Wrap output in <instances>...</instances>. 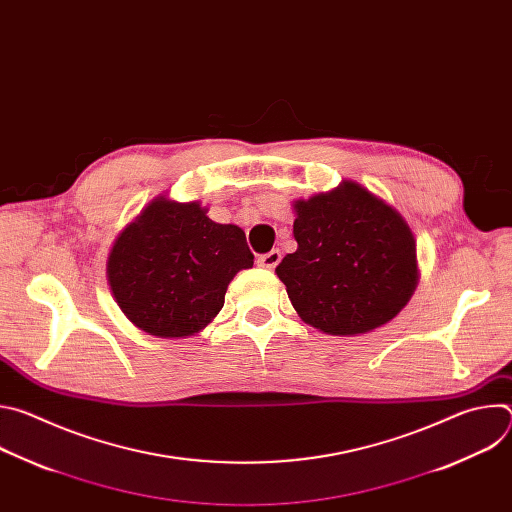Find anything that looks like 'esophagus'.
Listing matches in <instances>:
<instances>
[{
    "mask_svg": "<svg viewBox=\"0 0 512 512\" xmlns=\"http://www.w3.org/2000/svg\"><path fill=\"white\" fill-rule=\"evenodd\" d=\"M279 261H281V253H279V249H273V251L261 255V257L257 259V265H259V267H265V269H273Z\"/></svg>",
    "mask_w": 512,
    "mask_h": 512,
    "instance_id": "1",
    "label": "esophagus"
}]
</instances>
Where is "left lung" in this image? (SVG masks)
<instances>
[{
	"mask_svg": "<svg viewBox=\"0 0 512 512\" xmlns=\"http://www.w3.org/2000/svg\"><path fill=\"white\" fill-rule=\"evenodd\" d=\"M296 253L275 267L300 318L332 336L391 322L411 300L419 271L405 218L364 186L344 180L296 200Z\"/></svg>",
	"mask_w": 512,
	"mask_h": 512,
	"instance_id": "obj_1",
	"label": "left lung"
}]
</instances>
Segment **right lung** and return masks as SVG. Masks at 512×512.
<instances>
[{
  "instance_id": "right-lung-1",
  "label": "right lung",
  "mask_w": 512,
  "mask_h": 512,
  "mask_svg": "<svg viewBox=\"0 0 512 512\" xmlns=\"http://www.w3.org/2000/svg\"><path fill=\"white\" fill-rule=\"evenodd\" d=\"M249 267L243 229L210 221L200 202L158 196L113 243L107 281L139 330L186 338L223 310L231 279Z\"/></svg>"
}]
</instances>
